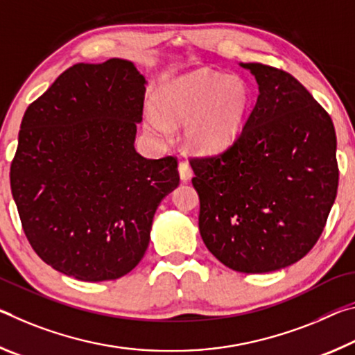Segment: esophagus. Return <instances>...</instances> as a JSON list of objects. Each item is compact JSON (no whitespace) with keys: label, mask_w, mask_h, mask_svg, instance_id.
<instances>
[{"label":"esophagus","mask_w":355,"mask_h":355,"mask_svg":"<svg viewBox=\"0 0 355 355\" xmlns=\"http://www.w3.org/2000/svg\"><path fill=\"white\" fill-rule=\"evenodd\" d=\"M178 170H179V176H181L182 182H189L191 176H193V171H191V168L187 162H181L178 166Z\"/></svg>","instance_id":"34e87169"}]
</instances>
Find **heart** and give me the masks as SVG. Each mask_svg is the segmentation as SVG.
I'll use <instances>...</instances> for the list:
<instances>
[{
	"label": "heart",
	"mask_w": 355,
	"mask_h": 355,
	"mask_svg": "<svg viewBox=\"0 0 355 355\" xmlns=\"http://www.w3.org/2000/svg\"><path fill=\"white\" fill-rule=\"evenodd\" d=\"M252 103V88L241 75L195 71L157 92V110H146L144 125L166 138L171 125L184 124L182 141L190 153L216 155L239 139Z\"/></svg>",
	"instance_id": "1"
}]
</instances>
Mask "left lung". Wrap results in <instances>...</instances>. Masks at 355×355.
Instances as JSON below:
<instances>
[{"mask_svg":"<svg viewBox=\"0 0 355 355\" xmlns=\"http://www.w3.org/2000/svg\"><path fill=\"white\" fill-rule=\"evenodd\" d=\"M258 98L230 149L190 162L209 252L243 274L280 270L305 257L338 189L335 127L293 75L241 62Z\"/></svg>","mask_w":355,"mask_h":355,"instance_id":"8db88e82","label":"left lung"}]
</instances>
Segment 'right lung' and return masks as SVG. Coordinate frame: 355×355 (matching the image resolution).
Segmentation results:
<instances>
[{
    "mask_svg": "<svg viewBox=\"0 0 355 355\" xmlns=\"http://www.w3.org/2000/svg\"><path fill=\"white\" fill-rule=\"evenodd\" d=\"M146 83L130 61L80 62L23 116L10 189L34 252L64 275L105 282L135 269L179 185L174 157L133 146Z\"/></svg>",
    "mask_w": 355,
    "mask_h": 355,
    "instance_id": "obj_1",
    "label": "right lung"
}]
</instances>
